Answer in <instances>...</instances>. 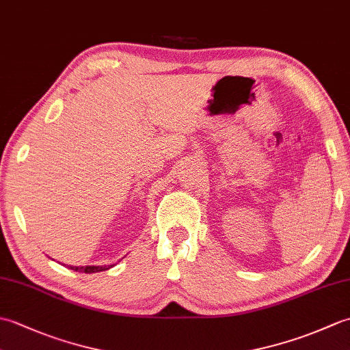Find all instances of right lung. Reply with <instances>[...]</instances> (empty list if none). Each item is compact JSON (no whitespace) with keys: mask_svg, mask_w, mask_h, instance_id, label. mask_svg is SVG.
<instances>
[{"mask_svg":"<svg viewBox=\"0 0 350 350\" xmlns=\"http://www.w3.org/2000/svg\"><path fill=\"white\" fill-rule=\"evenodd\" d=\"M114 265H108V266H69V269L77 271V272H85V273H94V272H102V271H108L113 267Z\"/></svg>","mask_w":350,"mask_h":350,"instance_id":"add662e5","label":"right lung"}]
</instances>
